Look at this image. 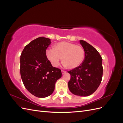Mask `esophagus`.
Wrapping results in <instances>:
<instances>
[{
  "label": "esophagus",
  "instance_id": "34e87169",
  "mask_svg": "<svg viewBox=\"0 0 123 123\" xmlns=\"http://www.w3.org/2000/svg\"><path fill=\"white\" fill-rule=\"evenodd\" d=\"M66 72L65 71H64V70H62V74H64V73H65Z\"/></svg>",
  "mask_w": 123,
  "mask_h": 123
}]
</instances>
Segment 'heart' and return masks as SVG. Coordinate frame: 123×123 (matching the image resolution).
<instances>
[{"label":"heart","instance_id":"heart-1","mask_svg":"<svg viewBox=\"0 0 123 123\" xmlns=\"http://www.w3.org/2000/svg\"><path fill=\"white\" fill-rule=\"evenodd\" d=\"M48 60L54 67H57L62 57L63 65L73 69L82 63L85 57V51L80 45L67 42L55 43L53 48H48L46 51Z\"/></svg>","mask_w":123,"mask_h":123}]
</instances>
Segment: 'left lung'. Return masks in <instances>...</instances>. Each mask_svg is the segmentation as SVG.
I'll list each match as a JSON object with an SVG mask.
<instances>
[{"label": "left lung", "mask_w": 123, "mask_h": 123, "mask_svg": "<svg viewBox=\"0 0 123 123\" xmlns=\"http://www.w3.org/2000/svg\"><path fill=\"white\" fill-rule=\"evenodd\" d=\"M80 42L85 51V59L80 66L68 71L71 75L68 87L73 94L87 96L93 93L101 83L102 58L91 44L83 40Z\"/></svg>", "instance_id": "8db88e82"}]
</instances>
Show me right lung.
Masks as SVG:
<instances>
[{
    "instance_id": "right-lung-1",
    "label": "right lung",
    "mask_w": 123,
    "mask_h": 123,
    "mask_svg": "<svg viewBox=\"0 0 123 123\" xmlns=\"http://www.w3.org/2000/svg\"><path fill=\"white\" fill-rule=\"evenodd\" d=\"M51 44L49 38L40 37L25 46L20 55V75L27 90L37 98L49 96L53 92L61 70L53 67L46 56Z\"/></svg>"
}]
</instances>
